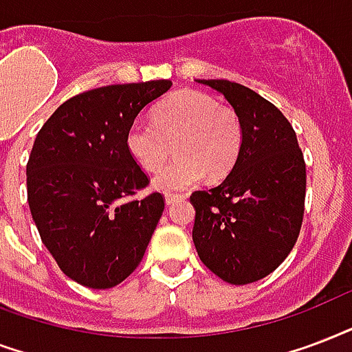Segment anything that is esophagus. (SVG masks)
<instances>
[{
	"label": "esophagus",
	"instance_id": "34e87169",
	"mask_svg": "<svg viewBox=\"0 0 352 352\" xmlns=\"http://www.w3.org/2000/svg\"><path fill=\"white\" fill-rule=\"evenodd\" d=\"M185 198H187L185 195H167L165 196V204H167V206H173V204L185 200Z\"/></svg>",
	"mask_w": 352,
	"mask_h": 352
}]
</instances>
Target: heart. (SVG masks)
I'll return each mask as SVG.
<instances>
[{
	"label": "heart",
	"instance_id": "obj_1",
	"mask_svg": "<svg viewBox=\"0 0 352 352\" xmlns=\"http://www.w3.org/2000/svg\"><path fill=\"white\" fill-rule=\"evenodd\" d=\"M242 143L244 130L235 111L196 89L170 95L154 110V122L135 119L124 135L128 154L146 173L161 168L175 146L179 157L152 179L162 192L189 189L204 174L209 179L226 178Z\"/></svg>",
	"mask_w": 352,
	"mask_h": 352
}]
</instances>
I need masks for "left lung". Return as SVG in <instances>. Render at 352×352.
Here are the masks:
<instances>
[{
	"label": "left lung",
	"mask_w": 352,
	"mask_h": 352,
	"mask_svg": "<svg viewBox=\"0 0 352 352\" xmlns=\"http://www.w3.org/2000/svg\"><path fill=\"white\" fill-rule=\"evenodd\" d=\"M233 106L244 130L241 156L220 185L195 190L198 257L231 285L263 279L298 241L307 168L288 119L253 89L230 80H198Z\"/></svg>",
	"instance_id": "8db88e82"
}]
</instances>
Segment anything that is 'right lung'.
Masks as SVG:
<instances>
[{"label":"right lung","mask_w":352,"mask_h":352,"mask_svg":"<svg viewBox=\"0 0 352 352\" xmlns=\"http://www.w3.org/2000/svg\"><path fill=\"white\" fill-rule=\"evenodd\" d=\"M170 80L113 84L60 104L38 132L27 162V200L42 242L69 279L104 290L138 268L162 219L124 135Z\"/></svg>","instance_id":"obj_1"}]
</instances>
